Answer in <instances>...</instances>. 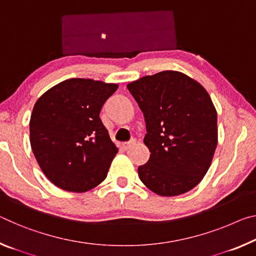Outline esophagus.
<instances>
[{
	"mask_svg": "<svg viewBox=\"0 0 256 256\" xmlns=\"http://www.w3.org/2000/svg\"><path fill=\"white\" fill-rule=\"evenodd\" d=\"M134 144H136V139H131L130 141H128V142L122 144V147H123V149L128 150L130 147H132V146Z\"/></svg>",
	"mask_w": 256,
	"mask_h": 256,
	"instance_id": "obj_1",
	"label": "esophagus"
}]
</instances>
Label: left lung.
Listing matches in <instances>:
<instances>
[{
  "instance_id": "1",
  "label": "left lung",
  "mask_w": 256,
  "mask_h": 256,
  "mask_svg": "<svg viewBox=\"0 0 256 256\" xmlns=\"http://www.w3.org/2000/svg\"><path fill=\"white\" fill-rule=\"evenodd\" d=\"M144 112L150 158L142 184L160 196L192 190L208 172L218 144V115L208 91L180 72L165 70L128 84Z\"/></svg>"
}]
</instances>
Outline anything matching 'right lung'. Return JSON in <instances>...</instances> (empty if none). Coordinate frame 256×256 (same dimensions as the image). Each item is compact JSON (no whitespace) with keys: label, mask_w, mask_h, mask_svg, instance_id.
<instances>
[{"label":"right lung","mask_w":256,"mask_h":256,"mask_svg":"<svg viewBox=\"0 0 256 256\" xmlns=\"http://www.w3.org/2000/svg\"><path fill=\"white\" fill-rule=\"evenodd\" d=\"M117 84L70 78L36 101L30 116V146L40 170L60 189L84 192L106 179L118 152L100 120Z\"/></svg>","instance_id":"1"}]
</instances>
